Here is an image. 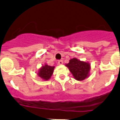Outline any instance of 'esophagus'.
Returning a JSON list of instances; mask_svg holds the SVG:
<instances>
[{
	"instance_id": "esophagus-1",
	"label": "esophagus",
	"mask_w": 120,
	"mask_h": 120,
	"mask_svg": "<svg viewBox=\"0 0 120 120\" xmlns=\"http://www.w3.org/2000/svg\"><path fill=\"white\" fill-rule=\"evenodd\" d=\"M58 63H59V65L63 64V61L62 60H59V61H58Z\"/></svg>"
}]
</instances>
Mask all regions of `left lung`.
Returning a JSON list of instances; mask_svg holds the SVG:
<instances>
[{"mask_svg":"<svg viewBox=\"0 0 120 120\" xmlns=\"http://www.w3.org/2000/svg\"><path fill=\"white\" fill-rule=\"evenodd\" d=\"M66 66L69 68V70L77 80L82 81L89 75L90 65L88 63L73 58L70 60L68 64H66Z\"/></svg>","mask_w":120,"mask_h":120,"instance_id":"1","label":"left lung"}]
</instances>
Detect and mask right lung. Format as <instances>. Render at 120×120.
I'll return each mask as SVG.
<instances>
[{
  "label": "right lung",
  "mask_w": 120,
  "mask_h": 120,
  "mask_svg": "<svg viewBox=\"0 0 120 120\" xmlns=\"http://www.w3.org/2000/svg\"><path fill=\"white\" fill-rule=\"evenodd\" d=\"M54 68V67L45 64V66H42V67L40 68L38 73V75L43 80H49L53 74Z\"/></svg>",
  "instance_id": "1"
}]
</instances>
